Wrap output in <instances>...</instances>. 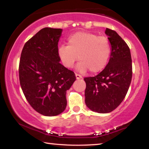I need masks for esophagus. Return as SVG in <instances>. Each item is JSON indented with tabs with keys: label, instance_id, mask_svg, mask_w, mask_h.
<instances>
[{
	"label": "esophagus",
	"instance_id": "34e87169",
	"mask_svg": "<svg viewBox=\"0 0 149 149\" xmlns=\"http://www.w3.org/2000/svg\"><path fill=\"white\" fill-rule=\"evenodd\" d=\"M75 77H76V79H82V76H81V75L78 74H75Z\"/></svg>",
	"mask_w": 149,
	"mask_h": 149
}]
</instances>
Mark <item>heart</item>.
Returning <instances> with one entry per match:
<instances>
[{
  "mask_svg": "<svg viewBox=\"0 0 149 149\" xmlns=\"http://www.w3.org/2000/svg\"><path fill=\"white\" fill-rule=\"evenodd\" d=\"M67 44L60 45L57 49L59 58L66 68H72L79 58L78 71L84 73L88 70L91 73H97L108 63L111 48L106 36L77 32L68 38Z\"/></svg>",
  "mask_w": 149,
  "mask_h": 149,
  "instance_id": "1",
  "label": "heart"
}]
</instances>
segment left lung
<instances>
[{
    "mask_svg": "<svg viewBox=\"0 0 149 149\" xmlns=\"http://www.w3.org/2000/svg\"><path fill=\"white\" fill-rule=\"evenodd\" d=\"M105 34L111 47L109 63L97 76L84 78L85 103L89 109L98 113H109L124 99L132 79V59L129 47L113 30Z\"/></svg>",
    "mask_w": 149,
    "mask_h": 149,
    "instance_id": "obj_1",
    "label": "left lung"
}]
</instances>
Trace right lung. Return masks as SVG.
Masks as SVG:
<instances>
[{"label":"right lung","instance_id":"1","mask_svg":"<svg viewBox=\"0 0 149 149\" xmlns=\"http://www.w3.org/2000/svg\"><path fill=\"white\" fill-rule=\"evenodd\" d=\"M63 29L46 27L25 43L20 55L19 80L27 101L38 113L56 116L65 111L67 91L76 80L57 53Z\"/></svg>","mask_w":149,"mask_h":149}]
</instances>
